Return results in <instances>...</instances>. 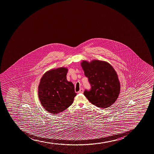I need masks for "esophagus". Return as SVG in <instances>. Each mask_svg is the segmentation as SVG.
I'll return each mask as SVG.
<instances>
[{
    "label": "esophagus",
    "mask_w": 154,
    "mask_h": 154,
    "mask_svg": "<svg viewBox=\"0 0 154 154\" xmlns=\"http://www.w3.org/2000/svg\"><path fill=\"white\" fill-rule=\"evenodd\" d=\"M83 88H80V90L79 91H78V93H83Z\"/></svg>",
    "instance_id": "esophagus-1"
}]
</instances>
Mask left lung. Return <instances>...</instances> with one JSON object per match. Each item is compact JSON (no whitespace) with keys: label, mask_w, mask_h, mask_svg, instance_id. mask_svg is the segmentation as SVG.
Listing matches in <instances>:
<instances>
[{"label":"left lung","mask_w":154,"mask_h":154,"mask_svg":"<svg viewBox=\"0 0 154 154\" xmlns=\"http://www.w3.org/2000/svg\"><path fill=\"white\" fill-rule=\"evenodd\" d=\"M81 65L91 86V90H85V96L97 107L107 108L112 106L120 91L117 74L112 66L98 60L90 62L83 60Z\"/></svg>","instance_id":"left-lung-1"}]
</instances>
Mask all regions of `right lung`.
I'll use <instances>...</instances> for the list:
<instances>
[{"label":"right lung","instance_id":"right-lung-1","mask_svg":"<svg viewBox=\"0 0 154 154\" xmlns=\"http://www.w3.org/2000/svg\"><path fill=\"white\" fill-rule=\"evenodd\" d=\"M67 71L64 67L51 69L40 79L38 97L42 106L52 114H58L69 107L77 95L73 83L66 79Z\"/></svg>","mask_w":154,"mask_h":154}]
</instances>
